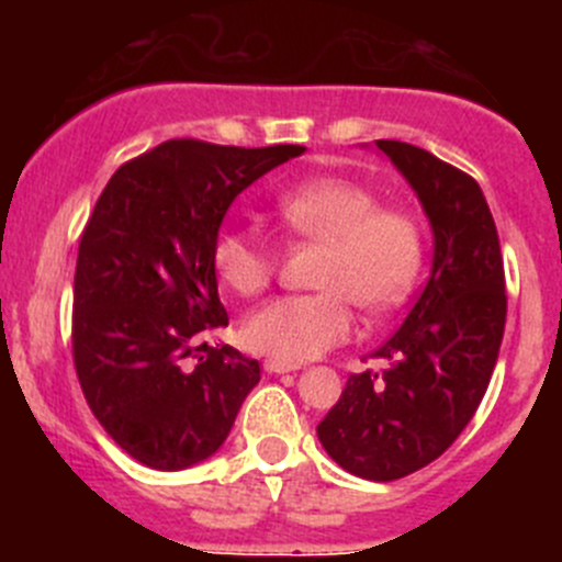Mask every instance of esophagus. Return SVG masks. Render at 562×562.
Segmentation results:
<instances>
[{"label": "esophagus", "mask_w": 562, "mask_h": 562, "mask_svg": "<svg viewBox=\"0 0 562 562\" xmlns=\"http://www.w3.org/2000/svg\"><path fill=\"white\" fill-rule=\"evenodd\" d=\"M265 371H268V374H289V371H297V366L286 363V360L270 358L265 360Z\"/></svg>", "instance_id": "1"}]
</instances>
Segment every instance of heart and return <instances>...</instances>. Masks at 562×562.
I'll return each instance as SVG.
<instances>
[{
  "label": "heart",
  "mask_w": 562,
  "mask_h": 562,
  "mask_svg": "<svg viewBox=\"0 0 562 562\" xmlns=\"http://www.w3.org/2000/svg\"><path fill=\"white\" fill-rule=\"evenodd\" d=\"M276 224L292 240L322 243L319 292L281 294L243 322L254 352L286 363L319 358L349 341L355 303L391 311L413 294L424 270L426 240L418 218L380 204L363 182L347 177H305L270 199ZM213 270L240 297L265 292L279 270V251L259 232L224 226L213 240Z\"/></svg>",
  "instance_id": "b5f03b06"
}]
</instances>
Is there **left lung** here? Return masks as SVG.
<instances>
[{"instance_id": "left-lung-1", "label": "left lung", "mask_w": 562, "mask_h": 562, "mask_svg": "<svg viewBox=\"0 0 562 562\" xmlns=\"http://www.w3.org/2000/svg\"><path fill=\"white\" fill-rule=\"evenodd\" d=\"M376 147L418 193L435 229V262L404 325L352 374L316 435L333 462L366 481H396L453 446L475 415L505 330V270L481 186L407 142Z\"/></svg>"}]
</instances>
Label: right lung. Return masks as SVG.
<instances>
[{
	"instance_id": "obj_1",
	"label": "right lung",
	"mask_w": 562,
	"mask_h": 562,
	"mask_svg": "<svg viewBox=\"0 0 562 562\" xmlns=\"http://www.w3.org/2000/svg\"><path fill=\"white\" fill-rule=\"evenodd\" d=\"M300 144L171 138L114 171L81 232L74 366L105 435L153 470L213 457L259 382V363L207 333L229 325L213 240L237 193Z\"/></svg>"
}]
</instances>
